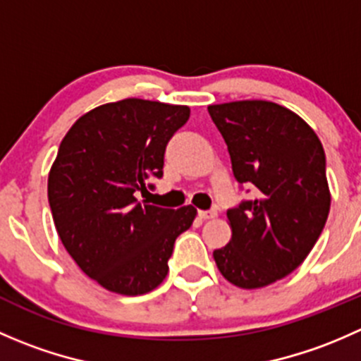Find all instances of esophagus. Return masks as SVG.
I'll list each match as a JSON object with an SVG mask.
<instances>
[{
    "label": "esophagus",
    "instance_id": "obj_1",
    "mask_svg": "<svg viewBox=\"0 0 361 361\" xmlns=\"http://www.w3.org/2000/svg\"><path fill=\"white\" fill-rule=\"evenodd\" d=\"M216 211L211 209V211H199V218L201 220H213V218H216Z\"/></svg>",
    "mask_w": 361,
    "mask_h": 361
}]
</instances>
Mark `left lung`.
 I'll list each match as a JSON object with an SVG mask.
<instances>
[{"label": "left lung", "mask_w": 361, "mask_h": 361, "mask_svg": "<svg viewBox=\"0 0 361 361\" xmlns=\"http://www.w3.org/2000/svg\"><path fill=\"white\" fill-rule=\"evenodd\" d=\"M207 111L235 180L257 188V197L227 211L232 238L213 258L232 285L264 288L293 272L322 235L330 211L325 150L307 122L271 101H232Z\"/></svg>", "instance_id": "1"}]
</instances>
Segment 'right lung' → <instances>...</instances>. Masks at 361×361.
<instances>
[{
	"label": "right lung",
	"instance_id": "obj_1",
	"mask_svg": "<svg viewBox=\"0 0 361 361\" xmlns=\"http://www.w3.org/2000/svg\"><path fill=\"white\" fill-rule=\"evenodd\" d=\"M190 108L159 101L106 103L80 116L49 173V204L64 248L103 288L143 295L166 279L174 241L197 209L136 199L162 176L164 152Z\"/></svg>",
	"mask_w": 361,
	"mask_h": 361
}]
</instances>
